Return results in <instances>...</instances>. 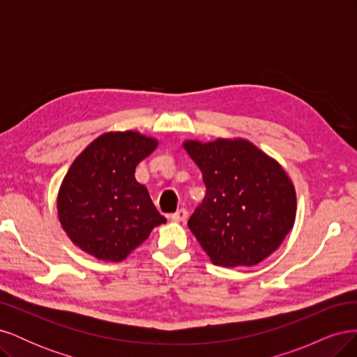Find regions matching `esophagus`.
Returning a JSON list of instances; mask_svg holds the SVG:
<instances>
[{"label": "esophagus", "instance_id": "obj_1", "mask_svg": "<svg viewBox=\"0 0 357 357\" xmlns=\"http://www.w3.org/2000/svg\"><path fill=\"white\" fill-rule=\"evenodd\" d=\"M186 219H188V211L185 208H180L174 214H171V220L174 222H185Z\"/></svg>", "mask_w": 357, "mask_h": 357}]
</instances>
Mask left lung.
Wrapping results in <instances>:
<instances>
[{
  "instance_id": "1",
  "label": "left lung",
  "mask_w": 357,
  "mask_h": 357,
  "mask_svg": "<svg viewBox=\"0 0 357 357\" xmlns=\"http://www.w3.org/2000/svg\"><path fill=\"white\" fill-rule=\"evenodd\" d=\"M207 193L189 229L214 265L252 266L282 245L294 228L296 192L278 162L245 138L183 143Z\"/></svg>"
}]
</instances>
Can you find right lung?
<instances>
[{"label":"right lung","instance_id":"right-lung-1","mask_svg":"<svg viewBox=\"0 0 357 357\" xmlns=\"http://www.w3.org/2000/svg\"><path fill=\"white\" fill-rule=\"evenodd\" d=\"M156 147V138L138 131H112L75 158L56 198L59 223L74 245L122 262L167 222L135 180V167Z\"/></svg>","mask_w":357,"mask_h":357}]
</instances>
